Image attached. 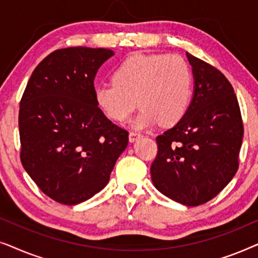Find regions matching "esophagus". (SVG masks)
I'll return each mask as SVG.
<instances>
[{
	"label": "esophagus",
	"instance_id": "obj_1",
	"mask_svg": "<svg viewBox=\"0 0 258 258\" xmlns=\"http://www.w3.org/2000/svg\"><path fill=\"white\" fill-rule=\"evenodd\" d=\"M141 136H142V135H141L140 133H137V132H130V133H129V141H130V142H135V141H136L137 139H140Z\"/></svg>",
	"mask_w": 258,
	"mask_h": 258
}]
</instances>
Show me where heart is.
Wrapping results in <instances>:
<instances>
[{
    "instance_id": "heart-1",
    "label": "heart",
    "mask_w": 258,
    "mask_h": 258,
    "mask_svg": "<svg viewBox=\"0 0 258 258\" xmlns=\"http://www.w3.org/2000/svg\"><path fill=\"white\" fill-rule=\"evenodd\" d=\"M194 94L189 63L179 55L134 54L119 63L112 82L95 89V101L109 118L123 122L141 107L133 124L148 128L176 124L188 111Z\"/></svg>"
}]
</instances>
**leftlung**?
<instances>
[{"instance_id":"obj_1","label":"left lung","mask_w":258,"mask_h":258,"mask_svg":"<svg viewBox=\"0 0 258 258\" xmlns=\"http://www.w3.org/2000/svg\"><path fill=\"white\" fill-rule=\"evenodd\" d=\"M194 94L185 115L156 137L150 168L158 191L188 207L207 203L238 169L243 140L241 110L234 88L215 67L186 52Z\"/></svg>"}]
</instances>
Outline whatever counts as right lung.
Instances as JSON below:
<instances>
[{
  "label": "right lung",
  "mask_w": 258,
  "mask_h": 258,
  "mask_svg": "<svg viewBox=\"0 0 258 258\" xmlns=\"http://www.w3.org/2000/svg\"><path fill=\"white\" fill-rule=\"evenodd\" d=\"M111 56L104 48L52 51L35 68L21 98V162L58 203L75 206L100 192L128 146L129 133L95 101V76Z\"/></svg>",
  "instance_id": "obj_1"
}]
</instances>
